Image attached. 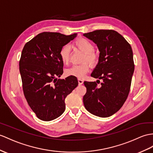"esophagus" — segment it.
Listing matches in <instances>:
<instances>
[{
    "label": "esophagus",
    "instance_id": "obj_1",
    "mask_svg": "<svg viewBox=\"0 0 153 153\" xmlns=\"http://www.w3.org/2000/svg\"><path fill=\"white\" fill-rule=\"evenodd\" d=\"M78 82H79V85H82L84 82V80L82 79H78Z\"/></svg>",
    "mask_w": 153,
    "mask_h": 153
}]
</instances>
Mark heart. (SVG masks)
I'll return each mask as SVG.
<instances>
[{
  "instance_id": "heart-1",
  "label": "heart",
  "mask_w": 153,
  "mask_h": 153,
  "mask_svg": "<svg viewBox=\"0 0 153 153\" xmlns=\"http://www.w3.org/2000/svg\"><path fill=\"white\" fill-rule=\"evenodd\" d=\"M75 46L84 53L82 62H88L91 65H95L98 62V55L94 52V46L89 40L80 38L74 42ZM59 56L64 64H68L70 58V47L68 45H65L59 51ZM89 66L88 63L84 62L80 65H74L67 69L65 71L66 75L76 76L82 79L89 71Z\"/></svg>"
}]
</instances>
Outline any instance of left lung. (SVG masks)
Listing matches in <instances>:
<instances>
[{"label":"left lung","instance_id":"8db88e82","mask_svg":"<svg viewBox=\"0 0 153 153\" xmlns=\"http://www.w3.org/2000/svg\"><path fill=\"white\" fill-rule=\"evenodd\" d=\"M83 36L93 41L100 52L98 64L91 74L99 80L84 82L87 89L84 105L96 116L110 117L121 108L129 94L134 71L132 48L112 30H98ZM100 79L103 82L97 86Z\"/></svg>","mask_w":153,"mask_h":153}]
</instances>
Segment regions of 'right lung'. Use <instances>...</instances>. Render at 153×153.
<instances>
[{"mask_svg":"<svg viewBox=\"0 0 153 153\" xmlns=\"http://www.w3.org/2000/svg\"><path fill=\"white\" fill-rule=\"evenodd\" d=\"M76 36L42 32L26 43L22 51L19 71L24 95L41 120L49 121L60 116L65 109V97L79 84L73 76L58 79L64 72L59 51Z\"/></svg>","mask_w":153,"mask_h":153,"instance_id":"right-lung-1","label":"right lung"}]
</instances>
